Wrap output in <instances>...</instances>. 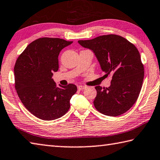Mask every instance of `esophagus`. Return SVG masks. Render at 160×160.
<instances>
[{"label":"esophagus","mask_w":160,"mask_h":160,"mask_svg":"<svg viewBox=\"0 0 160 160\" xmlns=\"http://www.w3.org/2000/svg\"><path fill=\"white\" fill-rule=\"evenodd\" d=\"M86 87L85 86H82V85H78V90H80V91H82V90H83L84 89H85Z\"/></svg>","instance_id":"obj_1"}]
</instances>
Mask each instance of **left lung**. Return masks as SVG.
I'll use <instances>...</instances> for the list:
<instances>
[{"instance_id":"8db88e82","label":"left lung","mask_w":160,"mask_h":160,"mask_svg":"<svg viewBox=\"0 0 160 160\" xmlns=\"http://www.w3.org/2000/svg\"><path fill=\"white\" fill-rule=\"evenodd\" d=\"M78 43L94 52L104 76L112 77L108 88L95 87L96 109L113 117L126 112L137 100L143 85L144 68L137 48L124 38L114 34L78 40Z\"/></svg>"}]
</instances>
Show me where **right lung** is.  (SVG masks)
<instances>
[{
  "label": "right lung",
  "mask_w": 160,
  "mask_h": 160,
  "mask_svg": "<svg viewBox=\"0 0 160 160\" xmlns=\"http://www.w3.org/2000/svg\"><path fill=\"white\" fill-rule=\"evenodd\" d=\"M72 42L41 38L31 42L17 59L14 72L17 94L25 108L38 118L56 120L70 108L77 87L69 84L57 88L52 78L59 69L60 52Z\"/></svg>",
  "instance_id": "right-lung-1"
}]
</instances>
